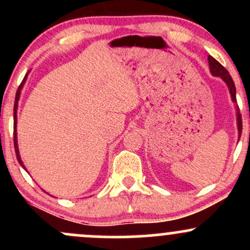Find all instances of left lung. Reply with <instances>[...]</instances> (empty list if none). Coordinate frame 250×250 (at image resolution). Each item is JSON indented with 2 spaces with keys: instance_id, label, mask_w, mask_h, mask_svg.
<instances>
[{
  "instance_id": "8db88e82",
  "label": "left lung",
  "mask_w": 250,
  "mask_h": 250,
  "mask_svg": "<svg viewBox=\"0 0 250 250\" xmlns=\"http://www.w3.org/2000/svg\"><path fill=\"white\" fill-rule=\"evenodd\" d=\"M208 62H209V68H210L211 74H213L214 76H220L221 79L227 83V85H228L229 88V91H230L231 99H233L234 102H236V88H235L234 81L233 79H231V76L229 75L228 70H227L219 61H216L214 57L208 56ZM237 128H239V137H240L241 133H242V117H241L240 109H237Z\"/></svg>"
}]
</instances>
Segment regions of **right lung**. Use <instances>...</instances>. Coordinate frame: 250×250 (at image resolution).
<instances>
[{
  "mask_svg": "<svg viewBox=\"0 0 250 250\" xmlns=\"http://www.w3.org/2000/svg\"><path fill=\"white\" fill-rule=\"evenodd\" d=\"M25 79H27V75L24 76L23 81L21 82V84H20L19 89H17L16 96H15V104H14V147H15V153H16L17 161H19L20 165H21L23 168H24L23 162H22L21 156H20V153H19V147H17V137H16V121H17V120H16V110H17V102H19L20 93H21V89H22V87H23V83H24V81H25Z\"/></svg>",
  "mask_w": 250,
  "mask_h": 250,
  "instance_id": "right-lung-1",
  "label": "right lung"
}]
</instances>
